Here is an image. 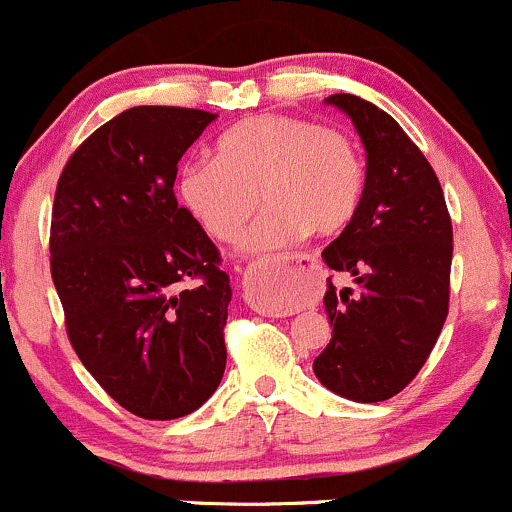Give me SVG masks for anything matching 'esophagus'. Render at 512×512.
<instances>
[{"instance_id":"obj_1","label":"esophagus","mask_w":512,"mask_h":512,"mask_svg":"<svg viewBox=\"0 0 512 512\" xmlns=\"http://www.w3.org/2000/svg\"><path fill=\"white\" fill-rule=\"evenodd\" d=\"M317 256L315 254H293L285 256L283 263L273 271L271 280H268L266 288L261 290H251L249 298L256 305V310L266 312V315H283V288H280V276L283 273H295V271H305V268L315 266Z\"/></svg>"}]
</instances>
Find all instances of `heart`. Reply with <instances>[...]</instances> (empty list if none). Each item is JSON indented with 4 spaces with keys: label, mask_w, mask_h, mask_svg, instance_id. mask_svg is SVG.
Instances as JSON below:
<instances>
[{
    "label": "heart",
    "mask_w": 512,
    "mask_h": 512,
    "mask_svg": "<svg viewBox=\"0 0 512 512\" xmlns=\"http://www.w3.org/2000/svg\"><path fill=\"white\" fill-rule=\"evenodd\" d=\"M175 192L200 227L232 241L258 207L266 212L241 236V251L273 256L307 232L346 227L364 195L356 146L334 129L283 114L244 119L219 136L212 161H185Z\"/></svg>",
    "instance_id": "obj_1"
}]
</instances>
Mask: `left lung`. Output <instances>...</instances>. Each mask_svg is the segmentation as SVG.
Wrapping results in <instances>:
<instances>
[{"instance_id":"8db88e82","label":"left lung","mask_w":512,"mask_h":512,"mask_svg":"<svg viewBox=\"0 0 512 512\" xmlns=\"http://www.w3.org/2000/svg\"><path fill=\"white\" fill-rule=\"evenodd\" d=\"M366 148L359 210L322 251L332 271L324 310L332 339L312 364L324 388L354 403H381L417 376L449 310L452 219L422 151L390 114L356 95H332Z\"/></svg>"}]
</instances>
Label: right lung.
<instances>
[{"mask_svg":"<svg viewBox=\"0 0 512 512\" xmlns=\"http://www.w3.org/2000/svg\"><path fill=\"white\" fill-rule=\"evenodd\" d=\"M214 119L205 109H126L70 156L56 188L51 273L70 344L144 420L195 412L227 366L232 285L173 192L178 161ZM188 279L196 285L183 291Z\"/></svg>","mask_w":512,"mask_h":512,"instance_id":"add662e5","label":"right lung"}]
</instances>
